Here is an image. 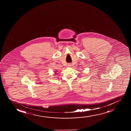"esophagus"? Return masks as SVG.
<instances>
[{
  "mask_svg": "<svg viewBox=\"0 0 131 131\" xmlns=\"http://www.w3.org/2000/svg\"><path fill=\"white\" fill-rule=\"evenodd\" d=\"M68 67H70V66H71V65L70 64H69L68 65Z\"/></svg>",
  "mask_w": 131,
  "mask_h": 131,
  "instance_id": "esophagus-1",
  "label": "esophagus"
}]
</instances>
